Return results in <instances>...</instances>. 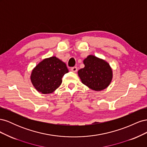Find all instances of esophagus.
<instances>
[{
  "instance_id": "34e87169",
  "label": "esophagus",
  "mask_w": 147,
  "mask_h": 147,
  "mask_svg": "<svg viewBox=\"0 0 147 147\" xmlns=\"http://www.w3.org/2000/svg\"><path fill=\"white\" fill-rule=\"evenodd\" d=\"M70 70H72L73 72H76L78 69H77V67H73L71 68V69H70Z\"/></svg>"
}]
</instances>
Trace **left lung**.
I'll use <instances>...</instances> for the list:
<instances>
[{"label": "left lung", "instance_id": "left-lung-1", "mask_svg": "<svg viewBox=\"0 0 147 147\" xmlns=\"http://www.w3.org/2000/svg\"><path fill=\"white\" fill-rule=\"evenodd\" d=\"M84 67L78 71V75L84 85L96 91L107 88L112 80L113 71L105 60L94 55H89L83 60Z\"/></svg>", "mask_w": 147, "mask_h": 147}]
</instances>
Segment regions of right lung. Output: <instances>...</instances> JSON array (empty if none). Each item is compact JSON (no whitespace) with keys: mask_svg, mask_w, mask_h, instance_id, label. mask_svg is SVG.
<instances>
[{"mask_svg":"<svg viewBox=\"0 0 147 147\" xmlns=\"http://www.w3.org/2000/svg\"><path fill=\"white\" fill-rule=\"evenodd\" d=\"M69 72L66 64L56 56L44 59L33 69L30 80L38 92L50 94L62 83V78Z\"/></svg>","mask_w":147,"mask_h":147,"instance_id":"right-lung-1","label":"right lung"}]
</instances>
